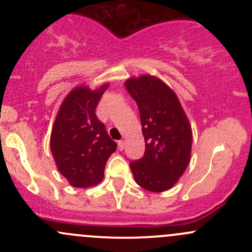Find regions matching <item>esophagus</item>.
<instances>
[{"label": "esophagus", "mask_w": 252, "mask_h": 252, "mask_svg": "<svg viewBox=\"0 0 252 252\" xmlns=\"http://www.w3.org/2000/svg\"><path fill=\"white\" fill-rule=\"evenodd\" d=\"M124 141L123 140H121V141H118V149L120 150H123L124 149Z\"/></svg>", "instance_id": "esophagus-1"}]
</instances>
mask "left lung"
<instances>
[{"mask_svg": "<svg viewBox=\"0 0 252 252\" xmlns=\"http://www.w3.org/2000/svg\"><path fill=\"white\" fill-rule=\"evenodd\" d=\"M138 105L146 142L142 158L130 163L136 184L150 192L168 190L190 161L192 126L180 100L160 78L141 74L126 80Z\"/></svg>", "mask_w": 252, "mask_h": 252, "instance_id": "1", "label": "left lung"}]
</instances>
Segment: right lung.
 <instances>
[{
    "mask_svg": "<svg viewBox=\"0 0 252 252\" xmlns=\"http://www.w3.org/2000/svg\"><path fill=\"white\" fill-rule=\"evenodd\" d=\"M108 88L109 83L94 90L78 85L66 94L57 112L51 152L59 173L73 187L88 189L99 184L106 161L116 152V142L94 112Z\"/></svg>",
    "mask_w": 252,
    "mask_h": 252,
    "instance_id": "add662e5",
    "label": "right lung"
}]
</instances>
